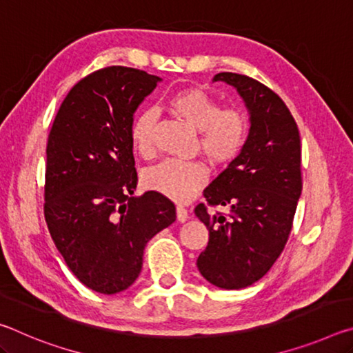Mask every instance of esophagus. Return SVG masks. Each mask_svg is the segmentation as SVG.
I'll return each instance as SVG.
<instances>
[{"label": "esophagus", "mask_w": 353, "mask_h": 353, "mask_svg": "<svg viewBox=\"0 0 353 353\" xmlns=\"http://www.w3.org/2000/svg\"><path fill=\"white\" fill-rule=\"evenodd\" d=\"M176 214H177L179 223H185V221L188 219V210L183 205H177L176 207Z\"/></svg>", "instance_id": "1"}]
</instances>
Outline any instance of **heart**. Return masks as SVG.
<instances>
[{
	"mask_svg": "<svg viewBox=\"0 0 353 353\" xmlns=\"http://www.w3.org/2000/svg\"><path fill=\"white\" fill-rule=\"evenodd\" d=\"M170 109L191 128L199 130L198 146L214 165H227L243 152L250 134L249 117L238 107H221L202 88H185L171 94ZM157 113L143 109L130 124V140L137 152L149 155L154 149ZM207 179V166L199 160H163L145 174V185L172 201H188Z\"/></svg>",
	"mask_w": 353,
	"mask_h": 353,
	"instance_id": "1",
	"label": "heart"
}]
</instances>
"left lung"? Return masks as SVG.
Segmentation results:
<instances>
[{"instance_id":"left-lung-1","label":"left lung","mask_w":353,"mask_h":353,"mask_svg":"<svg viewBox=\"0 0 353 353\" xmlns=\"http://www.w3.org/2000/svg\"><path fill=\"white\" fill-rule=\"evenodd\" d=\"M213 81L240 93L250 134L243 152L204 190L207 202L194 208L208 229L196 265L212 285L240 290L265 276L288 241L302 193L301 137L288 107L265 83L238 73H218ZM216 205L231 213L208 212Z\"/></svg>"}]
</instances>
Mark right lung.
Instances as JSON below:
<instances>
[{"label":"right lung","mask_w":353,"mask_h":353,"mask_svg":"<svg viewBox=\"0 0 353 353\" xmlns=\"http://www.w3.org/2000/svg\"><path fill=\"white\" fill-rule=\"evenodd\" d=\"M160 77L105 67L74 83L48 135L45 219L70 271L101 294L139 277L146 243L176 221L157 191L132 196L134 112Z\"/></svg>","instance_id":"obj_1"}]
</instances>
